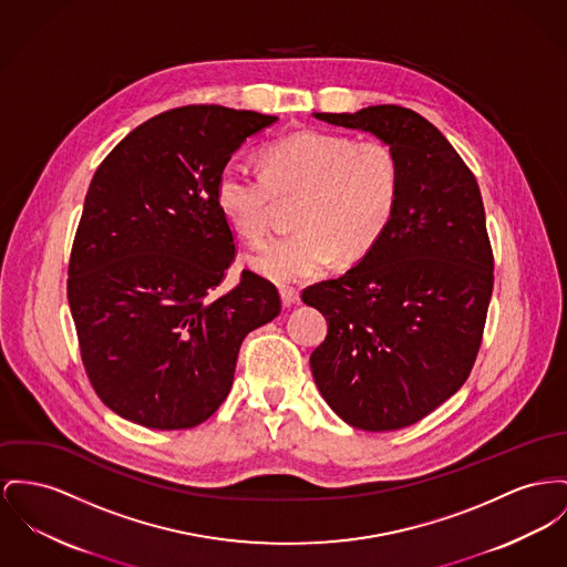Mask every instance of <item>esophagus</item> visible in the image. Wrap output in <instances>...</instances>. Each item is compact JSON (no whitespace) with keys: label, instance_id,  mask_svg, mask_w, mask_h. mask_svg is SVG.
I'll return each instance as SVG.
<instances>
[{"label":"esophagus","instance_id":"1","mask_svg":"<svg viewBox=\"0 0 567 567\" xmlns=\"http://www.w3.org/2000/svg\"><path fill=\"white\" fill-rule=\"evenodd\" d=\"M281 302H284V307H292V305H297L299 301V290H295V288H281Z\"/></svg>","mask_w":567,"mask_h":567}]
</instances>
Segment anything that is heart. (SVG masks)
<instances>
[{"mask_svg": "<svg viewBox=\"0 0 567 567\" xmlns=\"http://www.w3.org/2000/svg\"><path fill=\"white\" fill-rule=\"evenodd\" d=\"M400 189L393 152L377 142L299 131L265 151V172L229 161L217 178V204L247 240L270 231L279 195H301L299 231L270 240L247 262L275 284H301L363 258L389 226Z\"/></svg>", "mask_w": 567, "mask_h": 567, "instance_id": "heart-1", "label": "heart"}]
</instances>
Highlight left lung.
<instances>
[{
    "instance_id": "8db88e82",
    "label": "left lung",
    "mask_w": 567,
    "mask_h": 567,
    "mask_svg": "<svg viewBox=\"0 0 567 567\" xmlns=\"http://www.w3.org/2000/svg\"><path fill=\"white\" fill-rule=\"evenodd\" d=\"M313 117L389 146L400 189L377 245L302 292L329 322L311 374L348 425L400 430L450 400L475 363L494 281L482 193L445 135L413 110Z\"/></svg>"
}]
</instances>
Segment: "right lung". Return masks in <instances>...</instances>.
Listing matches in <instances>:
<instances>
[{
  "label": "right lung",
  "mask_w": 567,
  "mask_h": 567,
  "mask_svg": "<svg viewBox=\"0 0 567 567\" xmlns=\"http://www.w3.org/2000/svg\"><path fill=\"white\" fill-rule=\"evenodd\" d=\"M275 115L189 105L131 131L99 165L69 265L85 372L120 416L189 430L227 398L243 340L279 316L277 288L234 258L221 167Z\"/></svg>",
  "instance_id": "right-lung-1"
}]
</instances>
